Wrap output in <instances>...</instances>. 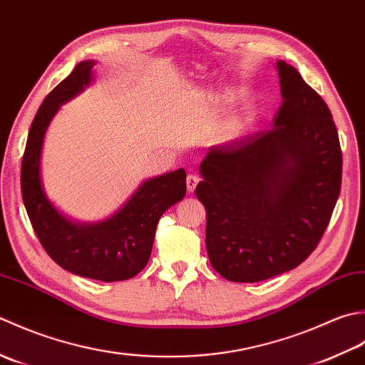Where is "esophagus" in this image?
<instances>
[{
	"instance_id": "esophagus-1",
	"label": "esophagus",
	"mask_w": 365,
	"mask_h": 365,
	"mask_svg": "<svg viewBox=\"0 0 365 365\" xmlns=\"http://www.w3.org/2000/svg\"><path fill=\"white\" fill-rule=\"evenodd\" d=\"M185 182H187V190H189V193H192L193 190H195L197 184L200 182V176L190 173V175H187V178H185Z\"/></svg>"
}]
</instances>
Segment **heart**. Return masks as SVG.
Wrapping results in <instances>:
<instances>
[{
  "label": "heart",
  "mask_w": 365,
  "mask_h": 365,
  "mask_svg": "<svg viewBox=\"0 0 365 365\" xmlns=\"http://www.w3.org/2000/svg\"><path fill=\"white\" fill-rule=\"evenodd\" d=\"M244 121H241V120H235V121H230L225 128H224V130H222V138H232V137H235V135H237V133L241 132V129H244V124H242Z\"/></svg>",
  "instance_id": "b5f03b06"
}]
</instances>
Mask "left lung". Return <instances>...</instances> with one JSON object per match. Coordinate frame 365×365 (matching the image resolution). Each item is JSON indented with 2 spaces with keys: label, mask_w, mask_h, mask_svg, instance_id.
<instances>
[{
  "label": "left lung",
  "mask_w": 365,
  "mask_h": 365,
  "mask_svg": "<svg viewBox=\"0 0 365 365\" xmlns=\"http://www.w3.org/2000/svg\"><path fill=\"white\" fill-rule=\"evenodd\" d=\"M282 103L274 128L210 148L195 195L206 207V250L230 282L294 269L317 249L341 184L332 115L315 89L277 63Z\"/></svg>",
  "instance_id": "8db88e82"
}]
</instances>
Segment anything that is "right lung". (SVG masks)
Returning a JSON list of instances; mask_svg holds the SVG:
<instances>
[{"label":"right lung","instance_id":"right-lung-1","mask_svg":"<svg viewBox=\"0 0 365 365\" xmlns=\"http://www.w3.org/2000/svg\"><path fill=\"white\" fill-rule=\"evenodd\" d=\"M91 69V61L78 63L37 110L21 159V198L37 240L63 269L103 282L128 280L150 259L162 214L184 198L185 172L180 168L148 180L120 211L101 224H72L51 206L39 172L43 135L59 106L89 83Z\"/></svg>","mask_w":365,"mask_h":365}]
</instances>
